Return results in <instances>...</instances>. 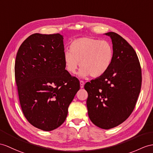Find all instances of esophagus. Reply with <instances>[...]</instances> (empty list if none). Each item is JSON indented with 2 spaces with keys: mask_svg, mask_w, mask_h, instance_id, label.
<instances>
[{
  "mask_svg": "<svg viewBox=\"0 0 153 153\" xmlns=\"http://www.w3.org/2000/svg\"><path fill=\"white\" fill-rule=\"evenodd\" d=\"M80 88H83L84 85V82L82 81V80H80Z\"/></svg>",
  "mask_w": 153,
  "mask_h": 153,
  "instance_id": "obj_1",
  "label": "esophagus"
}]
</instances>
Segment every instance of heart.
Instances as JSON below:
<instances>
[{
	"instance_id": "obj_1",
	"label": "heart",
	"mask_w": 153,
	"mask_h": 153,
	"mask_svg": "<svg viewBox=\"0 0 153 153\" xmlns=\"http://www.w3.org/2000/svg\"><path fill=\"white\" fill-rule=\"evenodd\" d=\"M70 50L65 51L64 54L65 69L70 74H74L80 65L79 74L82 77L89 74L93 78L102 76L114 60L113 47L105 40L79 38L71 43Z\"/></svg>"
}]
</instances>
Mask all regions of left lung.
<instances>
[{
	"label": "left lung",
	"instance_id": "left-lung-1",
	"mask_svg": "<svg viewBox=\"0 0 153 153\" xmlns=\"http://www.w3.org/2000/svg\"><path fill=\"white\" fill-rule=\"evenodd\" d=\"M112 41L114 60L108 71L84 85L87 108L93 123L103 129L121 124L132 114L141 90V68L132 47L117 33Z\"/></svg>",
	"mask_w": 153,
	"mask_h": 153
}]
</instances>
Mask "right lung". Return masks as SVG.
<instances>
[{"instance_id": "1", "label": "right lung", "mask_w": 153, "mask_h": 153, "mask_svg": "<svg viewBox=\"0 0 153 153\" xmlns=\"http://www.w3.org/2000/svg\"><path fill=\"white\" fill-rule=\"evenodd\" d=\"M59 33H33L17 51L15 79L22 111L35 127L51 131L65 120L80 82L65 70Z\"/></svg>"}]
</instances>
